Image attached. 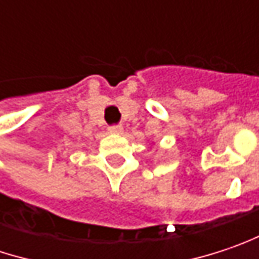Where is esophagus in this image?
Returning a JSON list of instances; mask_svg holds the SVG:
<instances>
[{"label":"esophagus","instance_id":"1","mask_svg":"<svg viewBox=\"0 0 259 259\" xmlns=\"http://www.w3.org/2000/svg\"><path fill=\"white\" fill-rule=\"evenodd\" d=\"M109 133L110 134H122L123 133V128L120 125H113V126L109 128Z\"/></svg>","mask_w":259,"mask_h":259}]
</instances>
